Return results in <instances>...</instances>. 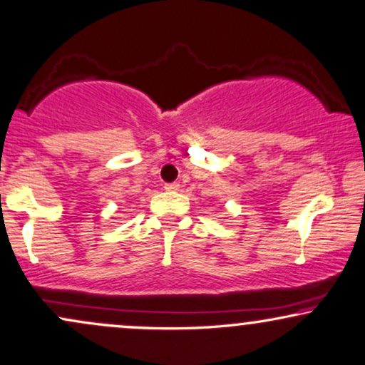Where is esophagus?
Segmentation results:
<instances>
[{
	"instance_id": "1",
	"label": "esophagus",
	"mask_w": 365,
	"mask_h": 365,
	"mask_svg": "<svg viewBox=\"0 0 365 365\" xmlns=\"http://www.w3.org/2000/svg\"><path fill=\"white\" fill-rule=\"evenodd\" d=\"M179 187H181V184H179V182H169V184H165V190L170 191V192L179 191Z\"/></svg>"
}]
</instances>
